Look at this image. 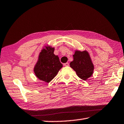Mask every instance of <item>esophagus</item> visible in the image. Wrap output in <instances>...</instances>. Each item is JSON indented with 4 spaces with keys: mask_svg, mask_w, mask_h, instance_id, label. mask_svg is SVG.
<instances>
[{
    "mask_svg": "<svg viewBox=\"0 0 124 124\" xmlns=\"http://www.w3.org/2000/svg\"><path fill=\"white\" fill-rule=\"evenodd\" d=\"M64 66H66V67H68V66H69V63H64Z\"/></svg>",
    "mask_w": 124,
    "mask_h": 124,
    "instance_id": "obj_1",
    "label": "esophagus"
}]
</instances>
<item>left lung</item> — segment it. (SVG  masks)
<instances>
[{
	"mask_svg": "<svg viewBox=\"0 0 124 124\" xmlns=\"http://www.w3.org/2000/svg\"><path fill=\"white\" fill-rule=\"evenodd\" d=\"M73 61L70 63V67L76 72L79 78L86 80L93 74L94 65L91 57L86 50L80 51L75 50L73 55Z\"/></svg>",
	"mask_w": 124,
	"mask_h": 124,
	"instance_id": "left-lung-1",
	"label": "left lung"
}]
</instances>
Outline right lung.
Listing matches in <instances>:
<instances>
[{
  "instance_id": "obj_1",
  "label": "right lung",
  "mask_w": 124,
  "mask_h": 124,
  "mask_svg": "<svg viewBox=\"0 0 124 124\" xmlns=\"http://www.w3.org/2000/svg\"><path fill=\"white\" fill-rule=\"evenodd\" d=\"M54 50L51 46H44L33 69L37 78L45 83L50 82L63 67L58 56L54 54Z\"/></svg>"
}]
</instances>
